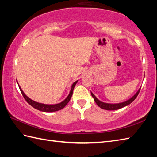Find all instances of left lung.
<instances>
[{"label": "left lung", "instance_id": "left-lung-1", "mask_svg": "<svg viewBox=\"0 0 157 157\" xmlns=\"http://www.w3.org/2000/svg\"><path fill=\"white\" fill-rule=\"evenodd\" d=\"M140 90V88L138 92L136 93V94L132 96V98H130L128 101H126L125 102H120V103H117V104H111V103H106V102H103L101 101H99V100L96 97L94 96V94H93V93L91 92V95L94 98V101L96 102V104L99 106L100 108H101L102 109H105V110H108V111H113V110H117L119 109H121L123 107H124V106H126L129 105L130 103H132L133 101H134V100L137 97Z\"/></svg>", "mask_w": 157, "mask_h": 157}]
</instances>
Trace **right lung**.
<instances>
[{"mask_svg":"<svg viewBox=\"0 0 157 157\" xmlns=\"http://www.w3.org/2000/svg\"><path fill=\"white\" fill-rule=\"evenodd\" d=\"M78 80L72 84L71 90H70V92H69V95L67 96V97L64 100V101H62L61 102L58 103V104H55V105H46V104H42V103L36 102L34 101H32V99L28 97V96L25 94V93L23 92V90H21V88H20L19 84H18V86H19V89H20V91H21V94H22L23 97H24L25 101L28 102V104H29L32 106H33V107L35 108L36 109L39 110V111H43V112H55V111H59V110H61L62 109L64 108L65 106L67 105V103L69 102L70 99H71L72 94H73V89H74L75 86L76 85L77 83H78ZM17 83L18 84L17 81Z\"/></svg>","mask_w":157,"mask_h":157,"instance_id":"right-lung-1","label":"right lung"}]
</instances>
